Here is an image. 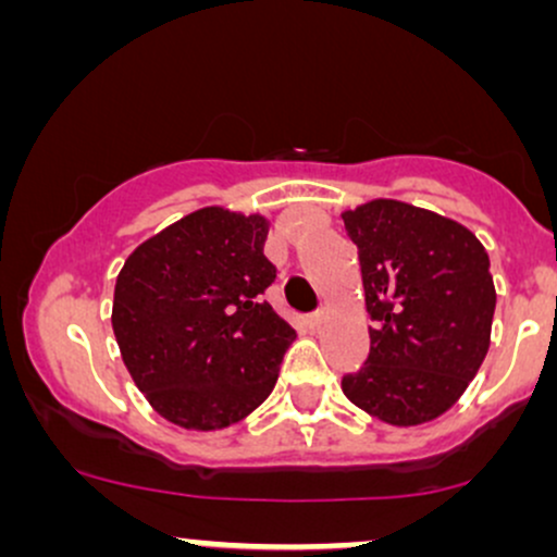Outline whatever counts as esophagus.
Instances as JSON below:
<instances>
[{"label":"esophagus","instance_id":"esophagus-1","mask_svg":"<svg viewBox=\"0 0 557 557\" xmlns=\"http://www.w3.org/2000/svg\"><path fill=\"white\" fill-rule=\"evenodd\" d=\"M324 319H327V311L324 309L311 311V314H306V324H309V330H319L324 324Z\"/></svg>","mask_w":557,"mask_h":557}]
</instances>
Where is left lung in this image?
<instances>
[{"label": "left lung", "mask_w": 557, "mask_h": 557, "mask_svg": "<svg viewBox=\"0 0 557 557\" xmlns=\"http://www.w3.org/2000/svg\"><path fill=\"white\" fill-rule=\"evenodd\" d=\"M359 248L369 356L345 398L395 426L437 419L482 367L495 314L490 257L471 230L376 198L343 214Z\"/></svg>", "instance_id": "1"}]
</instances>
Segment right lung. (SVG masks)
Here are the masks:
<instances>
[{
    "label": "right lung",
    "mask_w": 557,
    "mask_h": 557,
    "mask_svg": "<svg viewBox=\"0 0 557 557\" xmlns=\"http://www.w3.org/2000/svg\"><path fill=\"white\" fill-rule=\"evenodd\" d=\"M270 222L198 209L140 243L117 274L112 330L159 417L185 430H222L264 403L296 332L261 293Z\"/></svg>",
    "instance_id": "add662e5"
}]
</instances>
